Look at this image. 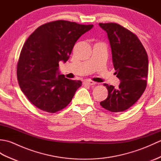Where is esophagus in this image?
<instances>
[{
	"label": "esophagus",
	"mask_w": 161,
	"mask_h": 161,
	"mask_svg": "<svg viewBox=\"0 0 161 161\" xmlns=\"http://www.w3.org/2000/svg\"><path fill=\"white\" fill-rule=\"evenodd\" d=\"M84 83L89 85V86H93V85L96 84V82H95V81H91V80H86L84 81Z\"/></svg>",
	"instance_id": "obj_1"
}]
</instances>
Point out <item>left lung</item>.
<instances>
[{
  "label": "left lung",
  "mask_w": 161,
  "mask_h": 161,
  "mask_svg": "<svg viewBox=\"0 0 161 161\" xmlns=\"http://www.w3.org/2000/svg\"><path fill=\"white\" fill-rule=\"evenodd\" d=\"M99 25L107 33L115 73L121 81L118 88L104 84L108 97L100 105L111 112H122L134 104L145 90L147 53L138 36L130 30L115 23Z\"/></svg>",
  "instance_id": "left-lung-1"
}]
</instances>
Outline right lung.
Wrapping results in <instances>:
<instances>
[{"label": "right lung", "instance_id": "obj_1", "mask_svg": "<svg viewBox=\"0 0 161 161\" xmlns=\"http://www.w3.org/2000/svg\"><path fill=\"white\" fill-rule=\"evenodd\" d=\"M93 27L55 20L39 26L26 40L17 64V79L36 108L53 114L71 102L81 81L60 75L59 62H66L78 39Z\"/></svg>", "mask_w": 161, "mask_h": 161}]
</instances>
